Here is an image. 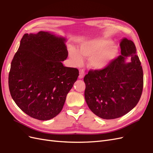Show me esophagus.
Wrapping results in <instances>:
<instances>
[{
	"instance_id": "obj_1",
	"label": "esophagus",
	"mask_w": 153,
	"mask_h": 153,
	"mask_svg": "<svg viewBox=\"0 0 153 153\" xmlns=\"http://www.w3.org/2000/svg\"><path fill=\"white\" fill-rule=\"evenodd\" d=\"M84 76H85V71L82 69V70L80 71V75L78 77H79V78H80V79H82V78H84Z\"/></svg>"
}]
</instances>
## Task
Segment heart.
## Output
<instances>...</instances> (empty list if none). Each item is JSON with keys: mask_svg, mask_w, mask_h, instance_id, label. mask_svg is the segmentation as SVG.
<instances>
[{"mask_svg": "<svg viewBox=\"0 0 153 153\" xmlns=\"http://www.w3.org/2000/svg\"><path fill=\"white\" fill-rule=\"evenodd\" d=\"M112 41L107 39H97L87 41L80 48V52L73 47L69 48V56L75 64H80L82 57L89 58V66L92 69H100L107 66L117 57L118 48L111 45Z\"/></svg>", "mask_w": 153, "mask_h": 153, "instance_id": "heart-1", "label": "heart"}]
</instances>
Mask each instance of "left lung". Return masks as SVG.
<instances>
[{"label": "left lung", "instance_id": "1", "mask_svg": "<svg viewBox=\"0 0 153 153\" xmlns=\"http://www.w3.org/2000/svg\"><path fill=\"white\" fill-rule=\"evenodd\" d=\"M121 55L101 69L89 70L85 76V99L90 110L104 119L123 116L137 105L143 85L141 62L132 41L123 38ZM129 56L131 60L126 63Z\"/></svg>", "mask_w": 153, "mask_h": 153}]
</instances>
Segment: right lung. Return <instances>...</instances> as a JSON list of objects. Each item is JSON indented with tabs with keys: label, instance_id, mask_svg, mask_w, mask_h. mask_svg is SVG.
<instances>
[{
	"label": "right lung",
	"instance_id": "add662e5",
	"mask_svg": "<svg viewBox=\"0 0 153 153\" xmlns=\"http://www.w3.org/2000/svg\"><path fill=\"white\" fill-rule=\"evenodd\" d=\"M66 39L48 32L25 34L14 56L9 89L23 112L40 121L55 117L62 110L66 96L79 71L64 66L68 52Z\"/></svg>",
	"mask_w": 153,
	"mask_h": 153
}]
</instances>
